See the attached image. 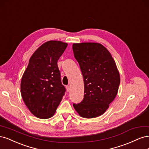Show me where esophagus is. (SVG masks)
<instances>
[{"label":"esophagus","instance_id":"1","mask_svg":"<svg viewBox=\"0 0 149 149\" xmlns=\"http://www.w3.org/2000/svg\"><path fill=\"white\" fill-rule=\"evenodd\" d=\"M66 90H67V92H69L70 90V87L69 85V86H67V87H66Z\"/></svg>","mask_w":149,"mask_h":149}]
</instances>
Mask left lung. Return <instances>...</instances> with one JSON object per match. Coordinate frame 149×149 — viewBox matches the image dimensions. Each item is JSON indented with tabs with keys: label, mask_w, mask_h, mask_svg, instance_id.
Masks as SVG:
<instances>
[{
	"label": "left lung",
	"mask_w": 149,
	"mask_h": 149,
	"mask_svg": "<svg viewBox=\"0 0 149 149\" xmlns=\"http://www.w3.org/2000/svg\"><path fill=\"white\" fill-rule=\"evenodd\" d=\"M72 49L84 82V98L73 106L81 117L102 115L116 97L120 75L116 62L108 50L97 42L74 43Z\"/></svg>",
	"instance_id": "left-lung-1"
}]
</instances>
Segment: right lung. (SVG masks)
<instances>
[{
	"label": "right lung",
	"instance_id": "1",
	"mask_svg": "<svg viewBox=\"0 0 149 149\" xmlns=\"http://www.w3.org/2000/svg\"><path fill=\"white\" fill-rule=\"evenodd\" d=\"M68 43L59 41L45 42L30 57L21 80V95L30 112L40 119L55 113L65 88L62 85L57 61Z\"/></svg>",
	"mask_w": 149,
	"mask_h": 149
}]
</instances>
